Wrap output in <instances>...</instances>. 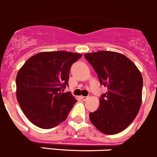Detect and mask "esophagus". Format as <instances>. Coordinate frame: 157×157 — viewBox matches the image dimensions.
Returning a JSON list of instances; mask_svg holds the SVG:
<instances>
[{"instance_id": "34e87169", "label": "esophagus", "mask_w": 157, "mask_h": 157, "mask_svg": "<svg viewBox=\"0 0 157 157\" xmlns=\"http://www.w3.org/2000/svg\"><path fill=\"white\" fill-rule=\"evenodd\" d=\"M80 98H81V99L83 101H86V100L88 99V97L87 96H81Z\"/></svg>"}]
</instances>
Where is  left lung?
<instances>
[{
    "label": "left lung",
    "mask_w": 157,
    "mask_h": 157,
    "mask_svg": "<svg viewBox=\"0 0 157 157\" xmlns=\"http://www.w3.org/2000/svg\"><path fill=\"white\" fill-rule=\"evenodd\" d=\"M84 57L108 92L101 95L99 107L90 119L101 132L117 134L135 120L142 98L143 78L135 65L124 55L111 51L86 53Z\"/></svg>",
    "instance_id": "8db88e82"
}]
</instances>
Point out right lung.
Returning a JSON list of instances; mask_svg holds the SVG:
<instances>
[{
  "label": "right lung",
  "instance_id": "obj_1",
  "mask_svg": "<svg viewBox=\"0 0 157 157\" xmlns=\"http://www.w3.org/2000/svg\"><path fill=\"white\" fill-rule=\"evenodd\" d=\"M82 55L66 51L40 52L29 58L16 76V97L26 117L44 129L65 121L77 100L70 92L69 73Z\"/></svg>",
  "mask_w": 157,
  "mask_h": 157
}]
</instances>
